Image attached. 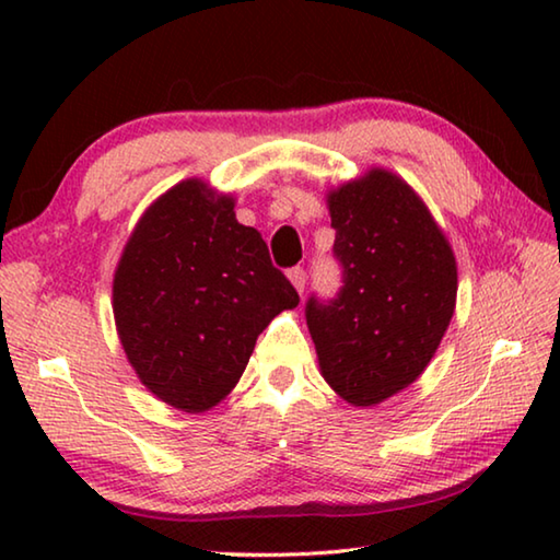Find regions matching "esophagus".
Returning a JSON list of instances; mask_svg holds the SVG:
<instances>
[{
	"mask_svg": "<svg viewBox=\"0 0 560 560\" xmlns=\"http://www.w3.org/2000/svg\"><path fill=\"white\" fill-rule=\"evenodd\" d=\"M306 269H301V267H293V269H289V281L293 283V289H296L299 293H303V289H306Z\"/></svg>",
	"mask_w": 560,
	"mask_h": 560,
	"instance_id": "34e87169",
	"label": "esophagus"
}]
</instances>
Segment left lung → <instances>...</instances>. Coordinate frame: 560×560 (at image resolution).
Returning a JSON list of instances; mask_svg holds the SVG:
<instances>
[{
	"mask_svg": "<svg viewBox=\"0 0 560 560\" xmlns=\"http://www.w3.org/2000/svg\"><path fill=\"white\" fill-rule=\"evenodd\" d=\"M343 287L311 296L320 375L355 407L405 390L438 353L457 301V261L415 189L383 167L328 192Z\"/></svg>",
	"mask_w": 560,
	"mask_h": 560,
	"instance_id": "left-lung-1",
	"label": "left lung"
}]
</instances>
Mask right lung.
I'll use <instances>...</instances> for the list:
<instances>
[{
  "mask_svg": "<svg viewBox=\"0 0 560 560\" xmlns=\"http://www.w3.org/2000/svg\"><path fill=\"white\" fill-rule=\"evenodd\" d=\"M299 293L267 242L236 222L234 197L183 179L148 207L113 277V316L150 393L205 412L240 383L254 343Z\"/></svg>",
  "mask_w": 560,
  "mask_h": 560,
  "instance_id": "1",
  "label": "right lung"
}]
</instances>
